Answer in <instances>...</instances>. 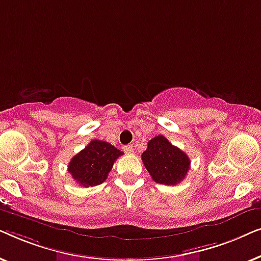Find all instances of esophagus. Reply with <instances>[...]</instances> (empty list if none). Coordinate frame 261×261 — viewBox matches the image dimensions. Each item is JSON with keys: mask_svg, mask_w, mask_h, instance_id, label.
Here are the masks:
<instances>
[{"mask_svg": "<svg viewBox=\"0 0 261 261\" xmlns=\"http://www.w3.org/2000/svg\"><path fill=\"white\" fill-rule=\"evenodd\" d=\"M123 151L126 153H133V146H132V145L123 146Z\"/></svg>", "mask_w": 261, "mask_h": 261, "instance_id": "1", "label": "esophagus"}]
</instances>
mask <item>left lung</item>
Wrapping results in <instances>:
<instances>
[{
  "label": "left lung",
  "instance_id": "obj_1",
  "mask_svg": "<svg viewBox=\"0 0 261 261\" xmlns=\"http://www.w3.org/2000/svg\"><path fill=\"white\" fill-rule=\"evenodd\" d=\"M141 159L152 179L159 184L180 183L190 170V159L187 153L173 146L163 135L148 141L147 149L141 154Z\"/></svg>",
  "mask_w": 261,
  "mask_h": 261
}]
</instances>
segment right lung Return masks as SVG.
<instances>
[{"label":"right lung","instance_id":"right-lung-1","mask_svg":"<svg viewBox=\"0 0 261 261\" xmlns=\"http://www.w3.org/2000/svg\"><path fill=\"white\" fill-rule=\"evenodd\" d=\"M122 154L109 142L92 140L70 160L67 171L82 187H96L107 179L114 163Z\"/></svg>","mask_w":261,"mask_h":261}]
</instances>
